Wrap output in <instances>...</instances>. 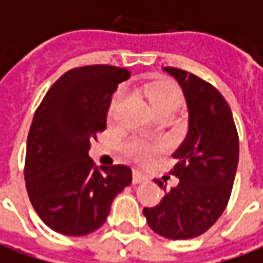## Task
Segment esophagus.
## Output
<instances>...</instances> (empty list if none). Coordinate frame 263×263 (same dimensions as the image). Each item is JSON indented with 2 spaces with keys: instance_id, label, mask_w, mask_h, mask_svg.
Wrapping results in <instances>:
<instances>
[{
  "instance_id": "obj_1",
  "label": "esophagus",
  "mask_w": 263,
  "mask_h": 263,
  "mask_svg": "<svg viewBox=\"0 0 263 263\" xmlns=\"http://www.w3.org/2000/svg\"><path fill=\"white\" fill-rule=\"evenodd\" d=\"M132 181L134 183H141L145 182V181H148V176L142 174L141 171H134V178H132Z\"/></svg>"
}]
</instances>
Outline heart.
I'll list each match as a JSON object with an SVG mask.
<instances>
[{"mask_svg":"<svg viewBox=\"0 0 263 263\" xmlns=\"http://www.w3.org/2000/svg\"><path fill=\"white\" fill-rule=\"evenodd\" d=\"M142 92L146 97V100L149 102L151 108L154 112L158 111H171L175 112L176 109L179 108L181 102H182V93L179 91V88L176 87L174 82L165 80L154 81L151 84H146L142 88ZM122 98V91H119L112 102V111L115 109V106ZM126 152L131 155L132 158H135L138 161H145L151 157L154 146L149 144H146L144 141H138L134 139L131 142H128L125 145Z\"/></svg>","mask_w":263,"mask_h":263,"instance_id":"b5f03b06","label":"heart"}]
</instances>
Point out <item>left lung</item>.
<instances>
[{"label": "left lung", "instance_id": "left-lung-1", "mask_svg": "<svg viewBox=\"0 0 263 263\" xmlns=\"http://www.w3.org/2000/svg\"><path fill=\"white\" fill-rule=\"evenodd\" d=\"M175 78L188 108V132L172 154L179 179L155 208H144L149 228L168 239H191L218 221L234 186L239 139L231 108L211 84L178 68H162ZM158 186L163 183L154 179Z\"/></svg>", "mask_w": 263, "mask_h": 263}]
</instances>
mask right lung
Here are the masks:
<instances>
[{"label": "right lung", "mask_w": 263, "mask_h": 263, "mask_svg": "<svg viewBox=\"0 0 263 263\" xmlns=\"http://www.w3.org/2000/svg\"><path fill=\"white\" fill-rule=\"evenodd\" d=\"M124 68L89 65L62 75L35 111L27 139L29 201L55 232L82 236L105 223L115 196L132 182L126 165L95 168L91 141L106 128Z\"/></svg>", "instance_id": "1"}]
</instances>
